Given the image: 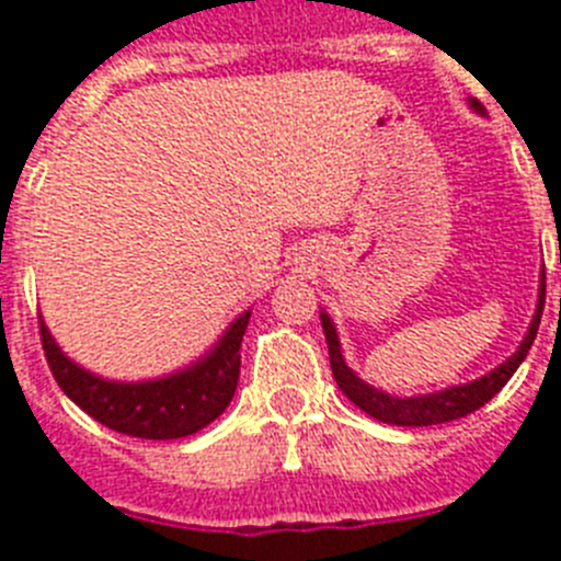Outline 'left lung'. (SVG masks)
I'll list each match as a JSON object with an SVG mask.
<instances>
[{"instance_id": "left-lung-1", "label": "left lung", "mask_w": 561, "mask_h": 561, "mask_svg": "<svg viewBox=\"0 0 561 561\" xmlns=\"http://www.w3.org/2000/svg\"><path fill=\"white\" fill-rule=\"evenodd\" d=\"M478 108V103H474ZM545 309V280L542 289H539V306L537 314L531 320V329L525 334V340L519 342L517 354L508 356V359L494 368L492 374L480 376V379L469 381V385H458V388L440 390V393H430V396H413V399H399V396H388L381 393V390L370 388L359 376H354V370L345 365L340 354V340H336V331L331 325L329 314H320L323 320V331H325V342H329V359H331V374H334L336 385L351 401H354L356 408L365 410L370 419L381 421V424H396V427H430V424H444V421H455L463 419V415L474 413L480 410L489 399L500 393L505 388V381L512 379L514 370L519 368V362L528 356L534 345V336L539 331V317H542Z\"/></svg>"}]
</instances>
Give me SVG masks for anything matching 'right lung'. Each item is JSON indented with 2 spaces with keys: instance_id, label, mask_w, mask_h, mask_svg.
Returning a JSON list of instances; mask_svg holds the SVG:
<instances>
[{
  "instance_id": "add662e5",
  "label": "right lung",
  "mask_w": 561,
  "mask_h": 561,
  "mask_svg": "<svg viewBox=\"0 0 561 561\" xmlns=\"http://www.w3.org/2000/svg\"><path fill=\"white\" fill-rule=\"evenodd\" d=\"M247 323H250V311L238 317L219 345L193 368L165 376V379L137 381V385L106 381L78 368L76 362L61 354L44 323L38 325H42L44 356L58 388L76 401L83 413L106 424L114 433L148 440H171L199 433L227 410L238 385V368H241L238 348L244 340Z\"/></svg>"
}]
</instances>
